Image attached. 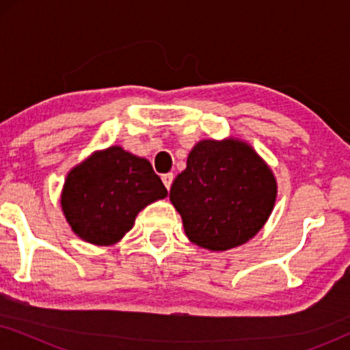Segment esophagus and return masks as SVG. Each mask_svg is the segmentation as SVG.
Segmentation results:
<instances>
[{
    "label": "esophagus",
    "instance_id": "1",
    "mask_svg": "<svg viewBox=\"0 0 350 350\" xmlns=\"http://www.w3.org/2000/svg\"><path fill=\"white\" fill-rule=\"evenodd\" d=\"M162 178V183L165 185V188L167 189H170V186H172V183H174V178H175V175L174 174H164L161 176Z\"/></svg>",
    "mask_w": 350,
    "mask_h": 350
}]
</instances>
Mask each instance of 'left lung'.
I'll return each instance as SVG.
<instances>
[{
    "instance_id": "left-lung-1",
    "label": "left lung",
    "mask_w": 350,
    "mask_h": 350,
    "mask_svg": "<svg viewBox=\"0 0 350 350\" xmlns=\"http://www.w3.org/2000/svg\"><path fill=\"white\" fill-rule=\"evenodd\" d=\"M272 172L245 143L204 140L170 188L186 236L208 250L242 245L262 228L275 202Z\"/></svg>"
}]
</instances>
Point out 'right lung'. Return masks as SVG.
I'll use <instances>...</instances> for the list:
<instances>
[{"instance_id":"right-lung-1","label":"right lung","mask_w":350,"mask_h":350,"mask_svg":"<svg viewBox=\"0 0 350 350\" xmlns=\"http://www.w3.org/2000/svg\"><path fill=\"white\" fill-rule=\"evenodd\" d=\"M165 196V186L150 162L111 146L70 172L62 207L79 237L109 245L133 226L145 205Z\"/></svg>"}]
</instances>
